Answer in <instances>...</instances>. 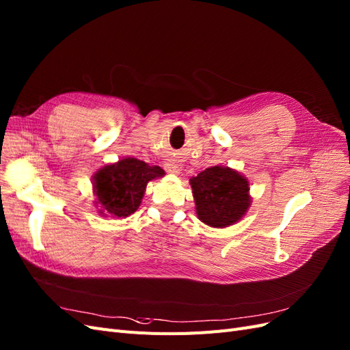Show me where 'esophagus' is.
<instances>
[{
    "label": "esophagus",
    "mask_w": 350,
    "mask_h": 350,
    "mask_svg": "<svg viewBox=\"0 0 350 350\" xmlns=\"http://www.w3.org/2000/svg\"><path fill=\"white\" fill-rule=\"evenodd\" d=\"M164 168H165V172L170 173V174H177L178 173V165L174 161H170V159L164 163Z\"/></svg>",
    "instance_id": "34e87169"
}]
</instances>
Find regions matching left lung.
I'll list each match as a JSON object with an SVG mask.
<instances>
[{"label": "left lung", "mask_w": 350, "mask_h": 350, "mask_svg": "<svg viewBox=\"0 0 350 350\" xmlns=\"http://www.w3.org/2000/svg\"><path fill=\"white\" fill-rule=\"evenodd\" d=\"M196 215L209 227L224 228L241 221L252 198L247 178L230 167H209L191 178Z\"/></svg>", "instance_id": "8db88e82"}]
</instances>
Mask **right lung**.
I'll list each match as a JSON object with an SVG mask.
<instances>
[{
	"instance_id": "1",
	"label": "right lung",
	"mask_w": 350,
	"mask_h": 350,
	"mask_svg": "<svg viewBox=\"0 0 350 350\" xmlns=\"http://www.w3.org/2000/svg\"><path fill=\"white\" fill-rule=\"evenodd\" d=\"M164 176V170L136 158H122L101 167L92 176L94 205L103 217L126 218L142 202L146 185Z\"/></svg>"
}]
</instances>
